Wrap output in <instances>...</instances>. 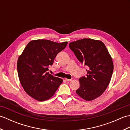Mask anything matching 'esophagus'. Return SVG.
Segmentation results:
<instances>
[{"label": "esophagus", "instance_id": "esophagus-1", "mask_svg": "<svg viewBox=\"0 0 130 130\" xmlns=\"http://www.w3.org/2000/svg\"><path fill=\"white\" fill-rule=\"evenodd\" d=\"M65 80H67V81H71V80H72V79H67V78H65Z\"/></svg>", "mask_w": 130, "mask_h": 130}]
</instances>
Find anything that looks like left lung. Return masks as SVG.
I'll return each mask as SVG.
<instances>
[{
  "instance_id": "left-lung-1",
  "label": "left lung",
  "mask_w": 130,
  "mask_h": 130,
  "mask_svg": "<svg viewBox=\"0 0 130 130\" xmlns=\"http://www.w3.org/2000/svg\"><path fill=\"white\" fill-rule=\"evenodd\" d=\"M69 47L79 61L88 67L87 76L79 79L80 87L76 93L85 101H93L104 93L111 81L112 57L100 40L83 38L70 42Z\"/></svg>"
}]
</instances>
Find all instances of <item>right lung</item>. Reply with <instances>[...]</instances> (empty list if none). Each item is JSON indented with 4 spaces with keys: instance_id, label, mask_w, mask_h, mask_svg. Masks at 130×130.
Listing matches in <instances>:
<instances>
[{
    "instance_id": "right-lung-1",
    "label": "right lung",
    "mask_w": 130,
    "mask_h": 130,
    "mask_svg": "<svg viewBox=\"0 0 130 130\" xmlns=\"http://www.w3.org/2000/svg\"><path fill=\"white\" fill-rule=\"evenodd\" d=\"M67 44L47 40H32L28 43L17 61L19 81L27 94L41 102L54 95L63 80L50 74L48 68Z\"/></svg>"
}]
</instances>
